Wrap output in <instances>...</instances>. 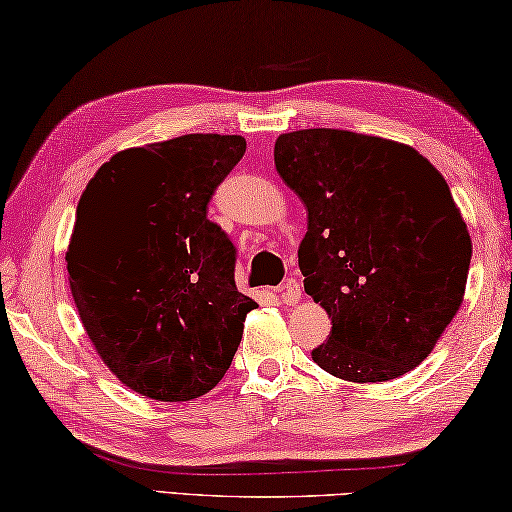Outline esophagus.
I'll return each mask as SVG.
<instances>
[{
    "label": "esophagus",
    "instance_id": "esophagus-1",
    "mask_svg": "<svg viewBox=\"0 0 512 512\" xmlns=\"http://www.w3.org/2000/svg\"><path fill=\"white\" fill-rule=\"evenodd\" d=\"M276 295H279V299L286 306H295L297 301L301 299V288H299V283L295 279H286L279 286V290H276Z\"/></svg>",
    "mask_w": 512,
    "mask_h": 512
}]
</instances>
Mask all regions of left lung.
<instances>
[{"instance_id":"1","label":"left lung","mask_w":512,"mask_h":512,"mask_svg":"<svg viewBox=\"0 0 512 512\" xmlns=\"http://www.w3.org/2000/svg\"><path fill=\"white\" fill-rule=\"evenodd\" d=\"M304 201V288L331 317L313 360L379 383L431 354L463 304L472 238L442 174L413 147L365 133L301 129L274 145Z\"/></svg>"}]
</instances>
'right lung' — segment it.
<instances>
[{"mask_svg":"<svg viewBox=\"0 0 512 512\" xmlns=\"http://www.w3.org/2000/svg\"><path fill=\"white\" fill-rule=\"evenodd\" d=\"M242 136L188 133L117 152L83 190L65 261L83 329L138 395L190 401L229 370L256 301L236 247L206 217Z\"/></svg>","mask_w":512,"mask_h":512,"instance_id":"obj_1","label":"right lung"}]
</instances>
